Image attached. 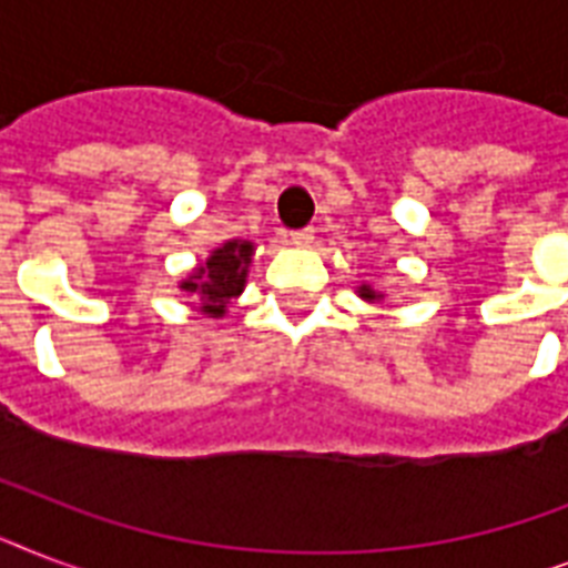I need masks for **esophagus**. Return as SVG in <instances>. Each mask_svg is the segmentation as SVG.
<instances>
[{
  "label": "esophagus",
  "instance_id": "esophagus-1",
  "mask_svg": "<svg viewBox=\"0 0 568 568\" xmlns=\"http://www.w3.org/2000/svg\"><path fill=\"white\" fill-rule=\"evenodd\" d=\"M294 247H312V241H315V230H297L288 235Z\"/></svg>",
  "mask_w": 568,
  "mask_h": 568
}]
</instances>
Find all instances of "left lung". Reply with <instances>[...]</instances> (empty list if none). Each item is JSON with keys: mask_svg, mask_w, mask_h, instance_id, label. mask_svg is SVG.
<instances>
[{"mask_svg": "<svg viewBox=\"0 0 568 568\" xmlns=\"http://www.w3.org/2000/svg\"><path fill=\"white\" fill-rule=\"evenodd\" d=\"M359 297H363V301H368V303H374V301H379L383 294L374 292V288L368 283H363V285H359Z\"/></svg>", "mask_w": 568, "mask_h": 568, "instance_id": "1", "label": "left lung"}]
</instances>
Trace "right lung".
Listing matches in <instances>:
<instances>
[{
	"label": "right lung",
	"instance_id": "obj_1",
	"mask_svg": "<svg viewBox=\"0 0 568 568\" xmlns=\"http://www.w3.org/2000/svg\"><path fill=\"white\" fill-rule=\"evenodd\" d=\"M253 241L232 239L212 250V256L203 265L191 271L189 280H182L180 288L200 297L196 310L209 318H223V312L230 306L247 283V267L253 262Z\"/></svg>",
	"mask_w": 568,
	"mask_h": 568
}]
</instances>
